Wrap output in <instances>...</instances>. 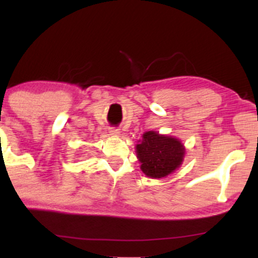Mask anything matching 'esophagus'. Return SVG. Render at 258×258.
Listing matches in <instances>:
<instances>
[{
    "mask_svg": "<svg viewBox=\"0 0 258 258\" xmlns=\"http://www.w3.org/2000/svg\"><path fill=\"white\" fill-rule=\"evenodd\" d=\"M109 133H110L111 136H119L120 135V130L116 128V127H111Z\"/></svg>",
    "mask_w": 258,
    "mask_h": 258,
    "instance_id": "34e87169",
    "label": "esophagus"
}]
</instances>
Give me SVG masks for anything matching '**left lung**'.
<instances>
[{
    "instance_id": "left-lung-1",
    "label": "left lung",
    "mask_w": 258,
    "mask_h": 258,
    "mask_svg": "<svg viewBox=\"0 0 258 258\" xmlns=\"http://www.w3.org/2000/svg\"><path fill=\"white\" fill-rule=\"evenodd\" d=\"M141 170L150 178H162L182 165L184 146L177 138L148 131L136 146Z\"/></svg>"
}]
</instances>
